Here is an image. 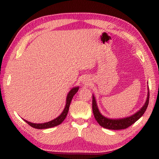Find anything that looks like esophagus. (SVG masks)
I'll return each instance as SVG.
<instances>
[{
  "label": "esophagus",
  "instance_id": "1",
  "mask_svg": "<svg viewBox=\"0 0 159 159\" xmlns=\"http://www.w3.org/2000/svg\"><path fill=\"white\" fill-rule=\"evenodd\" d=\"M90 81H91V80H90V77H88V76H85L82 79V83H85V85L88 84V83H89Z\"/></svg>",
  "mask_w": 159,
  "mask_h": 159
}]
</instances>
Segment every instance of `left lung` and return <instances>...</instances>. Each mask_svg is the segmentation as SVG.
Returning a JSON list of instances; mask_svg holds the SVG:
<instances>
[{
  "label": "left lung",
  "mask_w": 159,
  "mask_h": 159,
  "mask_svg": "<svg viewBox=\"0 0 159 159\" xmlns=\"http://www.w3.org/2000/svg\"><path fill=\"white\" fill-rule=\"evenodd\" d=\"M147 90L148 92L147 99L144 102V105L142 107V108H140V109H139L134 114L129 116L119 118H108L101 114L98 108L95 97L93 94V111L95 120L102 127L107 129H110V130H121V129H125L128 128L129 126L133 125L134 123H135L137 120H139L142 116V115L144 114L145 111H146L148 104H149V85L147 86Z\"/></svg>",
  "instance_id": "obj_1"
}]
</instances>
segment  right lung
Instances as JSON below:
<instances>
[{
  "instance_id": "add662e5",
  "label": "right lung",
  "mask_w": 159,
  "mask_h": 159,
  "mask_svg": "<svg viewBox=\"0 0 159 159\" xmlns=\"http://www.w3.org/2000/svg\"><path fill=\"white\" fill-rule=\"evenodd\" d=\"M79 89V86H76V87H74L73 88H71V89L70 90L68 94H67L66 99V104H65V107H64L63 111L61 113L60 116H58L57 118H55V119L51 120L48 122L42 123H31L25 119H24V120H25L26 123H27L29 125H31V127L36 129H47V128L55 127V126H57L58 125L61 124V123L64 121V120L65 119V118L66 117V115L68 114L69 106H70V104H71V99L73 98V97L75 94L78 92Z\"/></svg>"
}]
</instances>
